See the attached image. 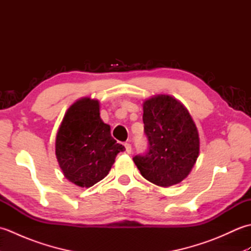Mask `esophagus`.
I'll list each match as a JSON object with an SVG mask.
<instances>
[{
  "instance_id": "34e87169",
  "label": "esophagus",
  "mask_w": 251,
  "mask_h": 251,
  "mask_svg": "<svg viewBox=\"0 0 251 251\" xmlns=\"http://www.w3.org/2000/svg\"><path fill=\"white\" fill-rule=\"evenodd\" d=\"M124 146H125V150H126V152L129 154V153L131 152V146L129 145V143H125Z\"/></svg>"
}]
</instances>
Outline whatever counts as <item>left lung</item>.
<instances>
[{
	"mask_svg": "<svg viewBox=\"0 0 251 251\" xmlns=\"http://www.w3.org/2000/svg\"><path fill=\"white\" fill-rule=\"evenodd\" d=\"M143 124L149 152L134 162L143 178L163 188L184 180L200 154V136L188 109L170 95L143 101Z\"/></svg>",
	"mask_w": 251,
	"mask_h": 251,
	"instance_id": "obj_1",
	"label": "left lung"
}]
</instances>
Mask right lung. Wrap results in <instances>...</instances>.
Returning <instances> with one entry per match:
<instances>
[{"mask_svg": "<svg viewBox=\"0 0 251 251\" xmlns=\"http://www.w3.org/2000/svg\"><path fill=\"white\" fill-rule=\"evenodd\" d=\"M100 117V103L83 97L70 105L56 135V157L63 176L81 188H90L109 174L125 148L111 136Z\"/></svg>", "mask_w": 251, "mask_h": 251, "instance_id": "1", "label": "right lung"}]
</instances>
